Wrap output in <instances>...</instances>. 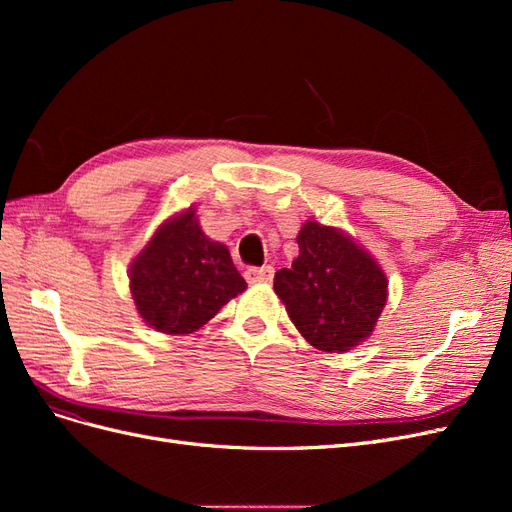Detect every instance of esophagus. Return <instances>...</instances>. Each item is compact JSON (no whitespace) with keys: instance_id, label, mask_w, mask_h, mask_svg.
<instances>
[{"instance_id":"obj_1","label":"esophagus","mask_w":512,"mask_h":512,"mask_svg":"<svg viewBox=\"0 0 512 512\" xmlns=\"http://www.w3.org/2000/svg\"><path fill=\"white\" fill-rule=\"evenodd\" d=\"M245 280L250 284H269L273 280V267H250L245 271Z\"/></svg>"}]
</instances>
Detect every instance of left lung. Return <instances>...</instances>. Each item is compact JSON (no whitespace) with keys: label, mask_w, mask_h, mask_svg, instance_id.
Here are the masks:
<instances>
[{"label":"left lung","mask_w":512,"mask_h":512,"mask_svg":"<svg viewBox=\"0 0 512 512\" xmlns=\"http://www.w3.org/2000/svg\"><path fill=\"white\" fill-rule=\"evenodd\" d=\"M299 256L275 273V294L294 327L322 352H348L374 331L386 305V275L346 232L307 220Z\"/></svg>","instance_id":"obj_1"}]
</instances>
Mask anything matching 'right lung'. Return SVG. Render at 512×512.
<instances>
[{"instance_id": "right-lung-1", "label": "right lung", "mask_w": 512, "mask_h": 512, "mask_svg": "<svg viewBox=\"0 0 512 512\" xmlns=\"http://www.w3.org/2000/svg\"><path fill=\"white\" fill-rule=\"evenodd\" d=\"M245 288L228 247L200 230L194 207L166 220L130 265L138 314L166 335L194 333Z\"/></svg>"}]
</instances>
